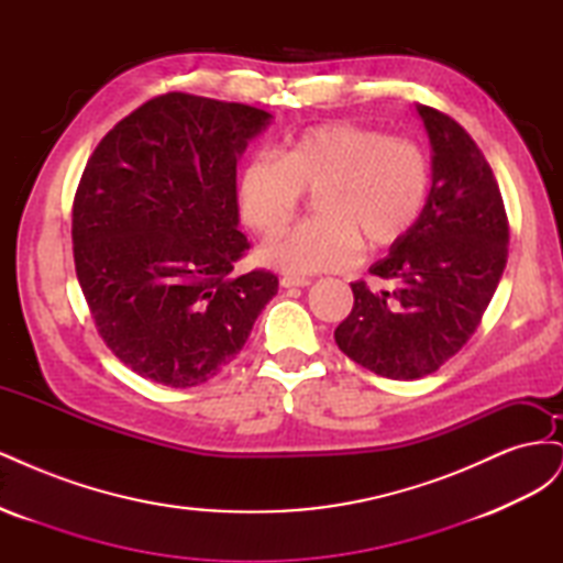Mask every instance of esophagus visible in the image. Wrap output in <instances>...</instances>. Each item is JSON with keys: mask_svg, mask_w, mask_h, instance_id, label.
Returning <instances> with one entry per match:
<instances>
[{"mask_svg": "<svg viewBox=\"0 0 563 563\" xmlns=\"http://www.w3.org/2000/svg\"><path fill=\"white\" fill-rule=\"evenodd\" d=\"M279 284H282L284 288H305V286H310L312 282L305 279V277H282Z\"/></svg>", "mask_w": 563, "mask_h": 563, "instance_id": "esophagus-1", "label": "esophagus"}]
</instances>
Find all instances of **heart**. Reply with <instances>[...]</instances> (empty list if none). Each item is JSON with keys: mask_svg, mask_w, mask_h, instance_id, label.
<instances>
[{"mask_svg": "<svg viewBox=\"0 0 563 563\" xmlns=\"http://www.w3.org/2000/svg\"><path fill=\"white\" fill-rule=\"evenodd\" d=\"M314 195V218L279 232L258 258L286 275L345 267L360 244L376 251L399 242L420 218L430 192L424 150L399 135L331 122L288 135L277 157L253 155L236 183L242 220L263 234L291 220L302 190Z\"/></svg>", "mask_w": 563, "mask_h": 563, "instance_id": "obj_1", "label": "heart"}]
</instances>
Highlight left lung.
<instances>
[{
	"mask_svg": "<svg viewBox=\"0 0 563 563\" xmlns=\"http://www.w3.org/2000/svg\"><path fill=\"white\" fill-rule=\"evenodd\" d=\"M432 145V185L416 225L371 275L391 291L354 282V308L335 329L352 362L391 380L434 373L467 343L496 294L509 228L486 157L455 119L416 106Z\"/></svg>",
	"mask_w": 563,
	"mask_h": 563,
	"instance_id": "left-lung-1",
	"label": "left lung"
}]
</instances>
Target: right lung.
<instances>
[{
	"mask_svg": "<svg viewBox=\"0 0 563 563\" xmlns=\"http://www.w3.org/2000/svg\"><path fill=\"white\" fill-rule=\"evenodd\" d=\"M272 117L166 93L93 150L73 209L77 279L98 333L141 378L207 383L242 352L277 277L232 275L240 232L236 162Z\"/></svg>",
	"mask_w": 563,
	"mask_h": 563,
	"instance_id": "1",
	"label": "right lung"
}]
</instances>
